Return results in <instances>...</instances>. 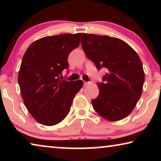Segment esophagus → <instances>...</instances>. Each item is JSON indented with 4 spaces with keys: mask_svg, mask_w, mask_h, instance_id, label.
Segmentation results:
<instances>
[{
    "mask_svg": "<svg viewBox=\"0 0 161 161\" xmlns=\"http://www.w3.org/2000/svg\"><path fill=\"white\" fill-rule=\"evenodd\" d=\"M89 84H90V82H86V81H84V86H86L88 85Z\"/></svg>",
    "mask_w": 161,
    "mask_h": 161,
    "instance_id": "1",
    "label": "esophagus"
}]
</instances>
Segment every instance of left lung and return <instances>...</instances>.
Listing matches in <instances>:
<instances>
[{"label": "left lung", "mask_w": 161, "mask_h": 161, "mask_svg": "<svg viewBox=\"0 0 161 161\" xmlns=\"http://www.w3.org/2000/svg\"><path fill=\"white\" fill-rule=\"evenodd\" d=\"M81 44L97 69L107 70L97 83L99 96L92 100L94 109L108 121L126 118L142 94L145 75L140 58L126 42L107 35L82 33Z\"/></svg>", "instance_id": "8db88e82"}]
</instances>
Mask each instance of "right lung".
<instances>
[{
    "mask_svg": "<svg viewBox=\"0 0 161 161\" xmlns=\"http://www.w3.org/2000/svg\"><path fill=\"white\" fill-rule=\"evenodd\" d=\"M81 33L42 37L32 42L22 59L18 84L24 103L37 122L54 126L70 111L81 80H60L69 67V54L80 45Z\"/></svg>",
    "mask_w": 161,
    "mask_h": 161,
    "instance_id": "right-lung-1",
    "label": "right lung"
}]
</instances>
